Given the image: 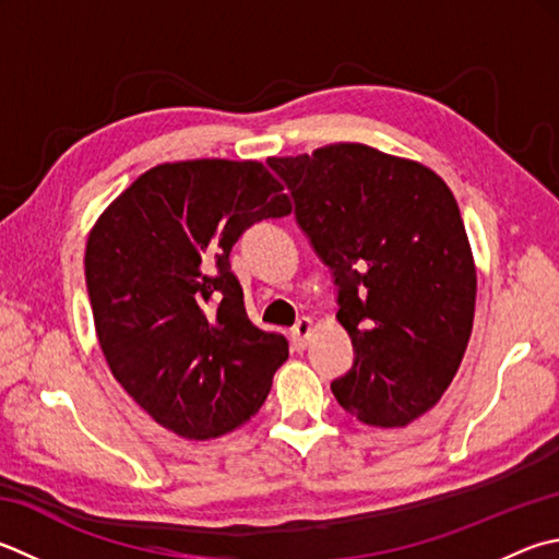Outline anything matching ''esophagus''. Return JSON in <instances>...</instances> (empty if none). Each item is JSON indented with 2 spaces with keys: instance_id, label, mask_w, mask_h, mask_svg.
<instances>
[{
  "instance_id": "34e87169",
  "label": "esophagus",
  "mask_w": 559,
  "mask_h": 559,
  "mask_svg": "<svg viewBox=\"0 0 559 559\" xmlns=\"http://www.w3.org/2000/svg\"><path fill=\"white\" fill-rule=\"evenodd\" d=\"M312 328H314V322L310 318H300L296 322V328H293V332H290L293 347H296L298 352L308 347V340H310V334H312Z\"/></svg>"
}]
</instances>
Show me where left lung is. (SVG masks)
<instances>
[{"mask_svg": "<svg viewBox=\"0 0 559 559\" xmlns=\"http://www.w3.org/2000/svg\"><path fill=\"white\" fill-rule=\"evenodd\" d=\"M269 166L337 286L354 364L334 399L361 423L403 428L442 399L472 337L476 269L452 190L418 160L364 144Z\"/></svg>", "mask_w": 559, "mask_h": 559, "instance_id": "8db88e82", "label": "left lung"}]
</instances>
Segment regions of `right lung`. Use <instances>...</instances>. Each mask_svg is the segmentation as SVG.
Listing matches in <instances>:
<instances>
[{
    "label": "right lung",
    "mask_w": 559,
    "mask_h": 559,
    "mask_svg": "<svg viewBox=\"0 0 559 559\" xmlns=\"http://www.w3.org/2000/svg\"><path fill=\"white\" fill-rule=\"evenodd\" d=\"M290 215L259 160L198 158L139 176L87 237L85 281L99 347L151 418L188 440L245 425L288 359L283 334L247 318L229 251Z\"/></svg>",
    "instance_id": "obj_1"
}]
</instances>
